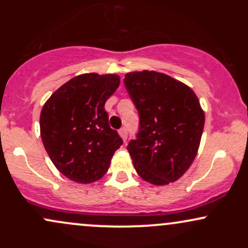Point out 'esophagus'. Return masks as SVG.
Listing matches in <instances>:
<instances>
[{
  "mask_svg": "<svg viewBox=\"0 0 248 248\" xmlns=\"http://www.w3.org/2000/svg\"><path fill=\"white\" fill-rule=\"evenodd\" d=\"M119 134H120V136L122 138V140H124V142H126V140H127V130H126V128H121V129L119 130Z\"/></svg>",
  "mask_w": 248,
  "mask_h": 248,
  "instance_id": "34e87169",
  "label": "esophagus"
}]
</instances>
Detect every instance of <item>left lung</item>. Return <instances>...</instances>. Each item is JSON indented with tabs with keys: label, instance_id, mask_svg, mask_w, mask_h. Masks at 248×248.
I'll return each mask as SVG.
<instances>
[{
	"label": "left lung",
	"instance_id": "left-lung-1",
	"mask_svg": "<svg viewBox=\"0 0 248 248\" xmlns=\"http://www.w3.org/2000/svg\"><path fill=\"white\" fill-rule=\"evenodd\" d=\"M140 114L138 140L127 149L142 179L167 186L187 171L201 144L205 115L196 93L184 82L156 71L124 76Z\"/></svg>",
	"mask_w": 248,
	"mask_h": 248
}]
</instances>
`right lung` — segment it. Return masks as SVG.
Here are the masks:
<instances>
[{"instance_id":"1","label":"right lung","mask_w":248,"mask_h":248,"mask_svg":"<svg viewBox=\"0 0 248 248\" xmlns=\"http://www.w3.org/2000/svg\"><path fill=\"white\" fill-rule=\"evenodd\" d=\"M119 85L118 75L84 73L55 91L42 108L39 126L45 150L57 169L76 183L99 181L122 144L105 110Z\"/></svg>"}]
</instances>
